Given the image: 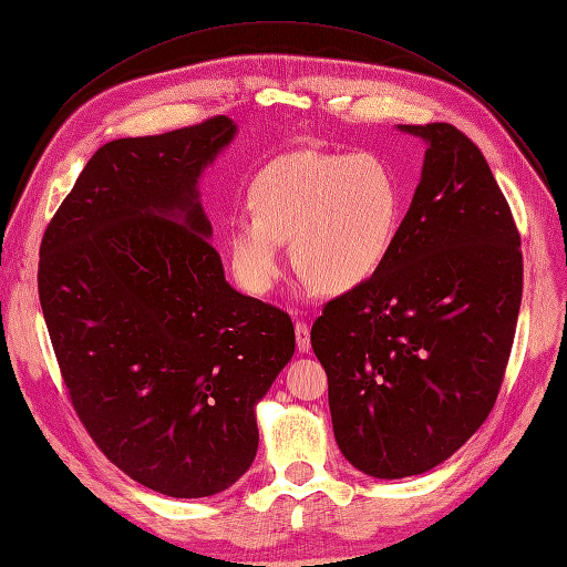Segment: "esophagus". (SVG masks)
<instances>
[{
    "instance_id": "esophagus-1",
    "label": "esophagus",
    "mask_w": 567,
    "mask_h": 567,
    "mask_svg": "<svg viewBox=\"0 0 567 567\" xmlns=\"http://www.w3.org/2000/svg\"><path fill=\"white\" fill-rule=\"evenodd\" d=\"M296 346L300 352H307L312 346H310V326H307L305 321H296Z\"/></svg>"
}]
</instances>
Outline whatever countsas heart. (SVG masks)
<instances>
[{"label": "heart", "instance_id": "1", "mask_svg": "<svg viewBox=\"0 0 567 567\" xmlns=\"http://www.w3.org/2000/svg\"><path fill=\"white\" fill-rule=\"evenodd\" d=\"M252 217L236 215L225 248L236 281L265 296L284 271L281 244L293 265L326 293L369 281L392 248L402 217V188L371 153L288 151L252 179Z\"/></svg>", "mask_w": 567, "mask_h": 567}]
</instances>
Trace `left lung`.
<instances>
[{
    "mask_svg": "<svg viewBox=\"0 0 567 567\" xmlns=\"http://www.w3.org/2000/svg\"><path fill=\"white\" fill-rule=\"evenodd\" d=\"M398 127L427 144L416 194L381 269L312 326L338 447L383 480L435 468L485 423L523 298L520 234L483 153L447 123Z\"/></svg>",
    "mask_w": 567,
    "mask_h": 567,
    "instance_id": "1",
    "label": "left lung"
}]
</instances>
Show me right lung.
I'll return each mask as SVG.
<instances>
[{
    "instance_id": "1",
    "label": "right lung",
    "mask_w": 567,
    "mask_h": 567,
    "mask_svg": "<svg viewBox=\"0 0 567 567\" xmlns=\"http://www.w3.org/2000/svg\"><path fill=\"white\" fill-rule=\"evenodd\" d=\"M234 134L217 115L104 144L40 248L42 312L82 425L120 471L177 499L250 468L255 404L296 352L290 317L234 290L208 241L198 177Z\"/></svg>"
}]
</instances>
